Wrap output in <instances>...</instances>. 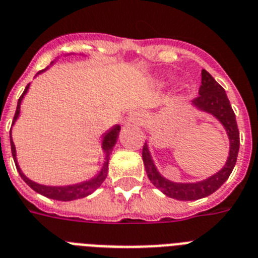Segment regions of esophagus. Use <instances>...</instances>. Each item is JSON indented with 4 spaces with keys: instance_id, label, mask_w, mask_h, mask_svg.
I'll return each mask as SVG.
<instances>
[{
    "instance_id": "1",
    "label": "esophagus",
    "mask_w": 258,
    "mask_h": 258,
    "mask_svg": "<svg viewBox=\"0 0 258 258\" xmlns=\"http://www.w3.org/2000/svg\"><path fill=\"white\" fill-rule=\"evenodd\" d=\"M133 120L134 122H143V116H142V115H134L133 116Z\"/></svg>"
}]
</instances>
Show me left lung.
<instances>
[{
	"label": "left lung",
	"instance_id": "left-lung-1",
	"mask_svg": "<svg viewBox=\"0 0 258 258\" xmlns=\"http://www.w3.org/2000/svg\"><path fill=\"white\" fill-rule=\"evenodd\" d=\"M192 106L200 111L213 115L227 131L229 144H231L229 156L225 165L219 172L198 183H175L163 177L156 169L154 160L151 158L147 143H144L143 152H142L146 172L151 183L162 190L165 196L181 200V202L207 198L215 190L219 189L233 171L236 160H237L238 148H240V133H238L237 122H236V115L232 110L225 90L213 79L212 75L207 70H202V86L199 89V96L192 100Z\"/></svg>",
	"mask_w": 258,
	"mask_h": 258
}]
</instances>
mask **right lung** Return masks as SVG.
Instances as JSON below:
<instances>
[{
	"label": "right lung",
	"mask_w": 258,
	"mask_h": 258,
	"mask_svg": "<svg viewBox=\"0 0 258 258\" xmlns=\"http://www.w3.org/2000/svg\"><path fill=\"white\" fill-rule=\"evenodd\" d=\"M53 63V62H51ZM47 70V69H45ZM45 70H41L39 73ZM38 73V74H39ZM29 86H26V89L22 93V95L20 96V99H18V103H17V110L16 114H14V119H13V124L16 122L17 119H18V115H20V108H21V102L24 99L25 94L27 93V90H29ZM119 131H120V125H114L112 128L108 130L107 133L103 135V142H102V150L104 151V154H106V158H104V163L102 169L99 171V173L94 176L93 179L87 180V181H83V183H78L74 184V185H64V187H50V185H42V184L34 183L33 180L27 179L25 176L22 171H21L20 165L17 163V154H16V146L13 143V139H12V128H10V146H12V155H13L14 163H16L17 171L20 172V176L24 179L25 183L29 185L30 188L35 190V192H38V194L43 195L46 198L49 199H54V200H59V202H71V200H78V199L86 198V196H89L91 195L95 189L100 187V184L103 183L104 179L107 177V169H108V160H110V154L112 148H114L115 143H116V139H118L119 136Z\"/></svg>",
	"instance_id": "add662e5"
}]
</instances>
